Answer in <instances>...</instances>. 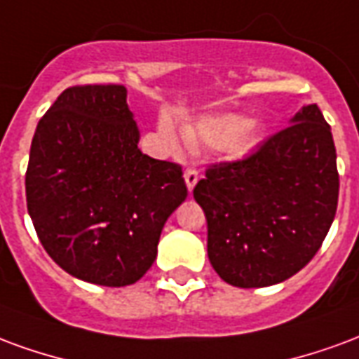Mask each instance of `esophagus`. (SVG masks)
Segmentation results:
<instances>
[{"label":"esophagus","instance_id":"1","mask_svg":"<svg viewBox=\"0 0 359 359\" xmlns=\"http://www.w3.org/2000/svg\"><path fill=\"white\" fill-rule=\"evenodd\" d=\"M183 177H185V185H187V189L193 191L195 189V185H197L198 182V172L197 170H185V174H183Z\"/></svg>","mask_w":359,"mask_h":359}]
</instances>
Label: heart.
<instances>
[{
    "instance_id": "heart-1",
    "label": "heart",
    "mask_w": 359,
    "mask_h": 359,
    "mask_svg": "<svg viewBox=\"0 0 359 359\" xmlns=\"http://www.w3.org/2000/svg\"><path fill=\"white\" fill-rule=\"evenodd\" d=\"M158 133L172 153H182L189 143L193 147H219L222 153L235 161L248 156L260 141L258 126L231 112L198 116L195 122L183 126V133L170 116H162L158 122Z\"/></svg>"
}]
</instances>
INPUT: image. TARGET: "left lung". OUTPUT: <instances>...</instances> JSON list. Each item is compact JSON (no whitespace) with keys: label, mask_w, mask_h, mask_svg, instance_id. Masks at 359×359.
<instances>
[{"label":"left lung","mask_w":359,"mask_h":359,"mask_svg":"<svg viewBox=\"0 0 359 359\" xmlns=\"http://www.w3.org/2000/svg\"><path fill=\"white\" fill-rule=\"evenodd\" d=\"M193 197L205 210L212 268L226 283H281L312 260L334 219L331 126L318 104H304L248 158L210 166Z\"/></svg>","instance_id":"obj_1"}]
</instances>
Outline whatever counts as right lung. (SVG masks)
<instances>
[{"instance_id": "1", "label": "right lung", "mask_w": 359, "mask_h": 359, "mask_svg": "<svg viewBox=\"0 0 359 359\" xmlns=\"http://www.w3.org/2000/svg\"><path fill=\"white\" fill-rule=\"evenodd\" d=\"M124 86H74L41 116L26 205L41 245L67 273L126 287L147 273L162 227L187 197L182 166L137 149Z\"/></svg>"}]
</instances>
